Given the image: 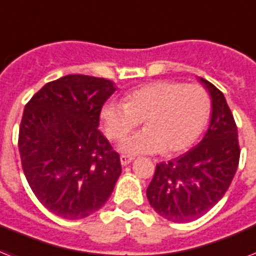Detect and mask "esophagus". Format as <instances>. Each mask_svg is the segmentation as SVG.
Wrapping results in <instances>:
<instances>
[{
	"label": "esophagus",
	"instance_id": "1",
	"mask_svg": "<svg viewBox=\"0 0 256 256\" xmlns=\"http://www.w3.org/2000/svg\"><path fill=\"white\" fill-rule=\"evenodd\" d=\"M120 159H121L122 166H128V163H132L134 158L130 156V155H121V158H120Z\"/></svg>",
	"mask_w": 256,
	"mask_h": 256
}]
</instances>
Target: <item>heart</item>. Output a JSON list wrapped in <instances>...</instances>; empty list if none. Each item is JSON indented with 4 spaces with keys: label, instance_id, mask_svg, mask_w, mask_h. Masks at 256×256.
<instances>
[{
    "label": "heart",
    "instance_id": "obj_1",
    "mask_svg": "<svg viewBox=\"0 0 256 256\" xmlns=\"http://www.w3.org/2000/svg\"><path fill=\"white\" fill-rule=\"evenodd\" d=\"M210 97L200 85L156 81L132 90L124 102H108L102 109L112 139H122L143 120L146 128L122 142L128 154L178 152L188 148L205 128Z\"/></svg>",
    "mask_w": 256,
    "mask_h": 256
}]
</instances>
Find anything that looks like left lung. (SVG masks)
<instances>
[{"mask_svg":"<svg viewBox=\"0 0 256 256\" xmlns=\"http://www.w3.org/2000/svg\"><path fill=\"white\" fill-rule=\"evenodd\" d=\"M200 81L212 97L206 134L184 155L156 164L146 193L158 214L178 224L206 214L229 189L240 163L238 130L225 96L205 78Z\"/></svg>","mask_w":256,"mask_h":256,"instance_id":"obj_1","label":"left lung"}]
</instances>
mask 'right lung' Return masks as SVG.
I'll return each mask as SVG.
<instances>
[{
    "mask_svg": "<svg viewBox=\"0 0 256 256\" xmlns=\"http://www.w3.org/2000/svg\"><path fill=\"white\" fill-rule=\"evenodd\" d=\"M110 80L68 74L24 106L18 147L24 176L43 206L66 220L97 212L121 175V160L98 128Z\"/></svg>",
    "mask_w": 256,
    "mask_h": 256,
    "instance_id": "1",
    "label": "right lung"
}]
</instances>
